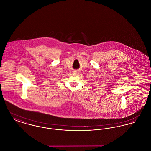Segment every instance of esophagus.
I'll use <instances>...</instances> for the list:
<instances>
[{
	"label": "esophagus",
	"instance_id": "1",
	"mask_svg": "<svg viewBox=\"0 0 151 151\" xmlns=\"http://www.w3.org/2000/svg\"><path fill=\"white\" fill-rule=\"evenodd\" d=\"M73 72H75V73H78V72H79L78 71H74Z\"/></svg>",
	"mask_w": 151,
	"mask_h": 151
}]
</instances>
